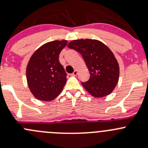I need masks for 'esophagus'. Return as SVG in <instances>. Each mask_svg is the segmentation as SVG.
I'll return each mask as SVG.
<instances>
[{"instance_id": "esophagus-1", "label": "esophagus", "mask_w": 148, "mask_h": 148, "mask_svg": "<svg viewBox=\"0 0 148 148\" xmlns=\"http://www.w3.org/2000/svg\"><path fill=\"white\" fill-rule=\"evenodd\" d=\"M77 74H78V71H77V70H74V71L71 74V75L73 76V77H76Z\"/></svg>"}]
</instances>
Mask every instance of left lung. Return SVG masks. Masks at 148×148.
<instances>
[{
	"instance_id": "1",
	"label": "left lung",
	"mask_w": 148,
	"mask_h": 148,
	"mask_svg": "<svg viewBox=\"0 0 148 148\" xmlns=\"http://www.w3.org/2000/svg\"><path fill=\"white\" fill-rule=\"evenodd\" d=\"M68 47L82 54L89 70V80L84 88L96 98L106 96L114 90L119 79V64L114 54L102 42L94 39L71 41Z\"/></svg>"
}]
</instances>
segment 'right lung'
<instances>
[{
  "label": "right lung",
  "mask_w": 148,
  "mask_h": 148,
  "mask_svg": "<svg viewBox=\"0 0 148 148\" xmlns=\"http://www.w3.org/2000/svg\"><path fill=\"white\" fill-rule=\"evenodd\" d=\"M67 40H54L42 45L32 54L26 68L27 86L40 101L54 100L63 90L66 74L59 61Z\"/></svg>",
  "instance_id": "right-lung-1"
}]
</instances>
